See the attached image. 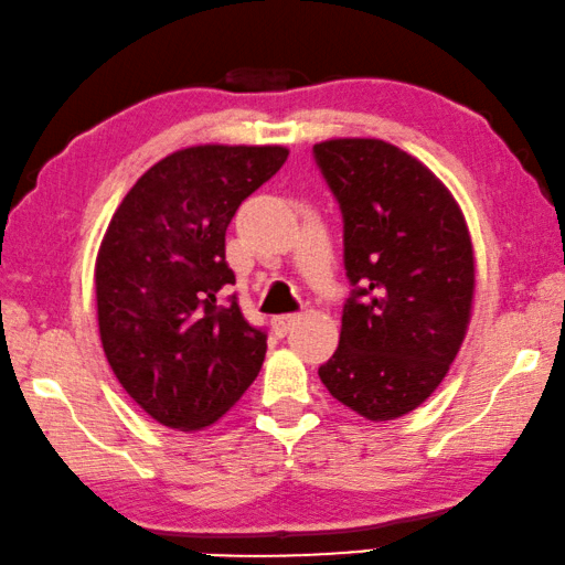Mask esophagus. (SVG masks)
<instances>
[{"instance_id":"34e87169","label":"esophagus","mask_w":565,"mask_h":565,"mask_svg":"<svg viewBox=\"0 0 565 565\" xmlns=\"http://www.w3.org/2000/svg\"><path fill=\"white\" fill-rule=\"evenodd\" d=\"M300 312H285V316H277L275 320H273V326H275V331L280 333V335H285L288 331H292V326H298L300 323Z\"/></svg>"}]
</instances>
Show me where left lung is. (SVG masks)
I'll return each instance as SVG.
<instances>
[{
  "instance_id": "left-lung-1",
  "label": "left lung",
  "mask_w": 565,
  "mask_h": 565,
  "mask_svg": "<svg viewBox=\"0 0 565 565\" xmlns=\"http://www.w3.org/2000/svg\"><path fill=\"white\" fill-rule=\"evenodd\" d=\"M312 156L343 214L353 285L341 341L318 376L343 406L388 422L427 402L465 341L475 255L462 210L434 173L379 138H333Z\"/></svg>"
}]
</instances>
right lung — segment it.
Instances as JSON below:
<instances>
[{
	"instance_id": "obj_1",
	"label": "right lung",
	"mask_w": 565,
	"mask_h": 565,
	"mask_svg": "<svg viewBox=\"0 0 565 565\" xmlns=\"http://www.w3.org/2000/svg\"><path fill=\"white\" fill-rule=\"evenodd\" d=\"M288 159L282 146H192L143 173L95 259L100 343L128 396L163 427L196 431L257 379L267 333L242 316L224 234Z\"/></svg>"
}]
</instances>
